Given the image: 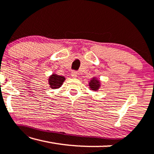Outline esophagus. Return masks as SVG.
Here are the masks:
<instances>
[{
	"label": "esophagus",
	"instance_id": "obj_1",
	"mask_svg": "<svg viewBox=\"0 0 154 154\" xmlns=\"http://www.w3.org/2000/svg\"><path fill=\"white\" fill-rule=\"evenodd\" d=\"M71 76H72L73 78H76L78 76V72L75 71H73L72 72H71Z\"/></svg>",
	"mask_w": 154,
	"mask_h": 154
}]
</instances>
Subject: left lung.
Instances as JSON below:
<instances>
[{
	"instance_id": "8db88e82",
	"label": "left lung",
	"mask_w": 154,
	"mask_h": 154,
	"mask_svg": "<svg viewBox=\"0 0 154 154\" xmlns=\"http://www.w3.org/2000/svg\"><path fill=\"white\" fill-rule=\"evenodd\" d=\"M100 85V81H97V80H96L95 79H94V78H93V79L90 81V83H89V86H90V89L92 90H95V91L99 89Z\"/></svg>"
}]
</instances>
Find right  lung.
<instances>
[{"mask_svg": "<svg viewBox=\"0 0 154 154\" xmlns=\"http://www.w3.org/2000/svg\"><path fill=\"white\" fill-rule=\"evenodd\" d=\"M65 78L62 75H58L56 74H52L49 78V83L50 88L52 89H56L62 86L63 82L64 81Z\"/></svg>", "mask_w": 154, "mask_h": 154, "instance_id": "1", "label": "right lung"}]
</instances>
